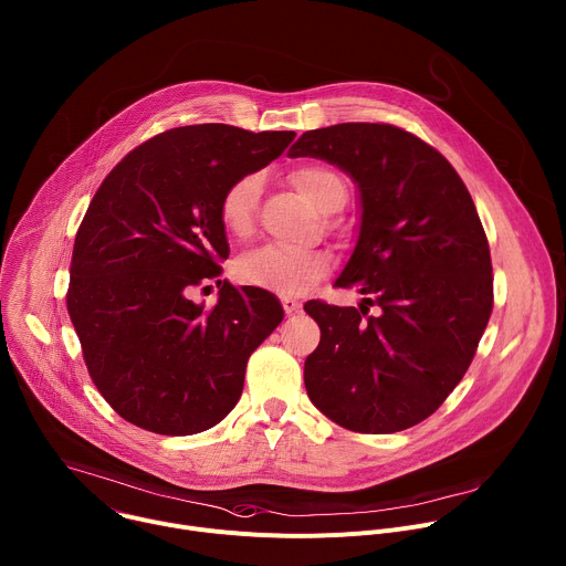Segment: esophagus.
<instances>
[{"instance_id":"esophagus-1","label":"esophagus","mask_w":566,"mask_h":566,"mask_svg":"<svg viewBox=\"0 0 566 566\" xmlns=\"http://www.w3.org/2000/svg\"><path fill=\"white\" fill-rule=\"evenodd\" d=\"M282 306H284L286 315H293V313H297L302 308V304L297 300H293V297H282Z\"/></svg>"}]
</instances>
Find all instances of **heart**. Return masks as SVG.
<instances>
[{
	"label": "heart",
	"mask_w": 566,
	"mask_h": 566,
	"mask_svg": "<svg viewBox=\"0 0 566 566\" xmlns=\"http://www.w3.org/2000/svg\"><path fill=\"white\" fill-rule=\"evenodd\" d=\"M291 181L315 211H324L335 198H346L344 181L337 172L324 166H302L293 170ZM260 177L242 175L227 186L220 198L222 227L242 238L253 229L255 207L260 200ZM333 260L326 251H297L280 244H266L262 249L244 253L235 273L244 284L273 291L280 295H302L324 275H328Z\"/></svg>",
	"instance_id": "obj_1"
}]
</instances>
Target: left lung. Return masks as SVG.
Returning <instances> with one entry per match:
<instances>
[{"mask_svg":"<svg viewBox=\"0 0 566 566\" xmlns=\"http://www.w3.org/2000/svg\"><path fill=\"white\" fill-rule=\"evenodd\" d=\"M289 157H315L357 186L359 229L335 286L359 308L317 300L304 361L311 402L357 433H396L427 420L458 387L493 308L489 242L455 168L391 124L306 130ZM375 303L378 316H366Z\"/></svg>","mask_w":566,"mask_h":566,"instance_id":"obj_1","label":"left lung"}]
</instances>
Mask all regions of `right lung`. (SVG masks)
I'll list each match as a JSON object with an SVG mask.
<instances>
[{"label": "right lung", "mask_w": 566, "mask_h": 566, "mask_svg": "<svg viewBox=\"0 0 566 566\" xmlns=\"http://www.w3.org/2000/svg\"><path fill=\"white\" fill-rule=\"evenodd\" d=\"M293 137L229 124L170 128L97 188L75 238L66 306L97 391L130 424L193 436L238 405L247 361L284 311L269 291L220 280L218 262L229 258L220 198ZM209 281L221 289L213 310L185 295Z\"/></svg>", "instance_id": "obj_1"}]
</instances>
